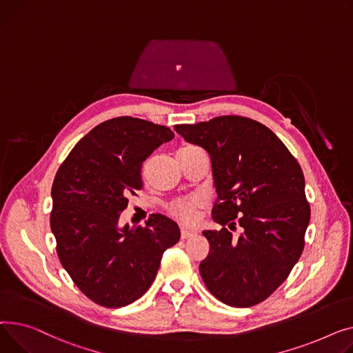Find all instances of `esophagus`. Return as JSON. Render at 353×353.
Here are the masks:
<instances>
[{"instance_id": "34e87169", "label": "esophagus", "mask_w": 353, "mask_h": 353, "mask_svg": "<svg viewBox=\"0 0 353 353\" xmlns=\"http://www.w3.org/2000/svg\"><path fill=\"white\" fill-rule=\"evenodd\" d=\"M196 232L195 231H188V230H181V238L182 239H188L191 236H194Z\"/></svg>"}]
</instances>
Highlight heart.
<instances>
[{"label":"heart","mask_w":353,"mask_h":353,"mask_svg":"<svg viewBox=\"0 0 353 353\" xmlns=\"http://www.w3.org/2000/svg\"><path fill=\"white\" fill-rule=\"evenodd\" d=\"M185 148H195V147H185ZM182 148V150H185ZM205 205V199L199 195H191V196H183L176 198L171 201L167 205L168 214L178 221L179 223L190 225L196 221L198 211Z\"/></svg>","instance_id":"obj_1"}]
</instances>
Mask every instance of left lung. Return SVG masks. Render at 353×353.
I'll use <instances>...</instances> for the list:
<instances>
[{
  "label": "left lung",
  "instance_id": "left-lung-1",
  "mask_svg": "<svg viewBox=\"0 0 353 353\" xmlns=\"http://www.w3.org/2000/svg\"><path fill=\"white\" fill-rule=\"evenodd\" d=\"M174 128L212 162L218 194L212 218L223 228L203 231L211 250L199 265L201 276L226 305L261 303L283 283L303 251L310 206L301 165L271 130L251 118L222 115ZM236 223L244 232L234 240L229 230Z\"/></svg>",
  "mask_w": 353,
  "mask_h": 353
}]
</instances>
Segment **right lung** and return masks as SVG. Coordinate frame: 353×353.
<instances>
[{
  "mask_svg": "<svg viewBox=\"0 0 353 353\" xmlns=\"http://www.w3.org/2000/svg\"><path fill=\"white\" fill-rule=\"evenodd\" d=\"M174 132L118 117L99 123L61 163L52 183L51 231L57 254L79 291L105 307L127 306L152 285L161 258L181 236L176 222L152 214L145 226H118L141 168Z\"/></svg>",
  "mask_w": 353,
  "mask_h": 353,
  "instance_id": "obj_1",
  "label": "right lung"
}]
</instances>
